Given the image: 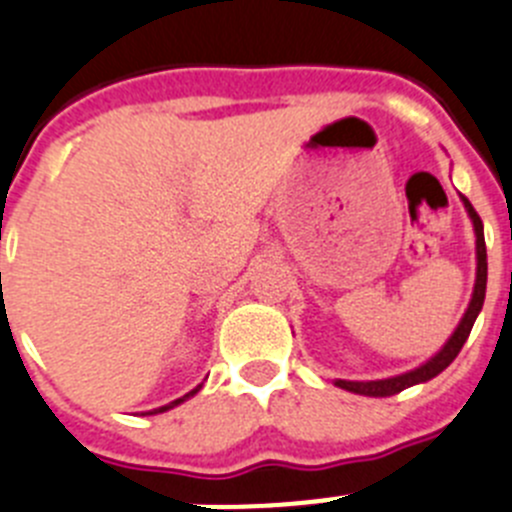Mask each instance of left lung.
I'll use <instances>...</instances> for the list:
<instances>
[{
    "instance_id": "left-lung-1",
    "label": "left lung",
    "mask_w": 512,
    "mask_h": 512,
    "mask_svg": "<svg viewBox=\"0 0 512 512\" xmlns=\"http://www.w3.org/2000/svg\"><path fill=\"white\" fill-rule=\"evenodd\" d=\"M462 196V193H459ZM464 201V209H467L469 219H472V227H474V237H477V280H474V293H472V301H469L467 311H464L462 321L459 326L454 329V334L449 336V342L439 349L431 359H426L421 367L411 372H403V375H395V377H385V380H334L336 388L349 390V393H357V395H370V398H388V395L400 393V390L411 388V385H418V382H426L431 377H436L439 372H444L446 367L454 362L459 352H462L464 342H467L469 331H472L474 321L480 316L482 311V303H485V290H487V250H485V229H482V219L480 214L474 211V206L469 204L467 196H462Z\"/></svg>"
}]
</instances>
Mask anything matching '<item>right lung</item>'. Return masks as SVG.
I'll list each match as a JSON object with an SVG mask.
<instances>
[{"mask_svg": "<svg viewBox=\"0 0 512 512\" xmlns=\"http://www.w3.org/2000/svg\"><path fill=\"white\" fill-rule=\"evenodd\" d=\"M199 390H201V385H199V388H193V390H191V393H186V395H183V398L173 400V403L163 405V408H155V411H150V416H153V413H165V411H170V408H176V405H181V403H183V400H188V398H191V395H196V393H199Z\"/></svg>", "mask_w": 512, "mask_h": 512, "instance_id": "right-lung-1", "label": "right lung"}]
</instances>
